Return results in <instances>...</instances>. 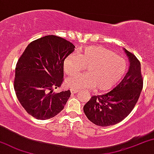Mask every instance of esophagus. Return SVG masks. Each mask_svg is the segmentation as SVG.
Returning <instances> with one entry per match:
<instances>
[{
	"label": "esophagus",
	"instance_id": "obj_1",
	"mask_svg": "<svg viewBox=\"0 0 154 154\" xmlns=\"http://www.w3.org/2000/svg\"><path fill=\"white\" fill-rule=\"evenodd\" d=\"M70 91L72 94H75V93L78 92V90L77 89H70Z\"/></svg>",
	"mask_w": 154,
	"mask_h": 154
}]
</instances>
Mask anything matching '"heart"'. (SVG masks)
I'll list each match as a JSON object with an SVG mask.
<instances>
[{
	"label": "heart",
	"instance_id": "b5f03b06",
	"mask_svg": "<svg viewBox=\"0 0 154 154\" xmlns=\"http://www.w3.org/2000/svg\"><path fill=\"white\" fill-rule=\"evenodd\" d=\"M64 71L74 75L87 66V72L67 79L72 89H88L94 86L100 91H106L115 86L126 69L124 58L100 46H89L77 54H69L64 61Z\"/></svg>",
	"mask_w": 154,
	"mask_h": 154
}]
</instances>
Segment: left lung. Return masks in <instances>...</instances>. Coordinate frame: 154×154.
I'll use <instances>...</instances> for the list:
<instances>
[{"label": "left lung", "mask_w": 154, "mask_h": 154, "mask_svg": "<svg viewBox=\"0 0 154 154\" xmlns=\"http://www.w3.org/2000/svg\"><path fill=\"white\" fill-rule=\"evenodd\" d=\"M124 50L130 66L124 79L109 92L91 97L84 106L85 115L97 126H108L119 123L131 113L139 100L143 84L141 63L133 53Z\"/></svg>", "instance_id": "1"}]
</instances>
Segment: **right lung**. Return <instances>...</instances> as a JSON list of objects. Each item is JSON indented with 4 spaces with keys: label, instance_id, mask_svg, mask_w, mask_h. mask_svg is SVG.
<instances>
[{
    "label": "right lung",
    "instance_id": "obj_1",
    "mask_svg": "<svg viewBox=\"0 0 154 154\" xmlns=\"http://www.w3.org/2000/svg\"><path fill=\"white\" fill-rule=\"evenodd\" d=\"M75 45L61 37L47 35L31 42L15 67L14 89L25 110L37 119L45 120L61 112L69 90L54 93L63 82L64 61Z\"/></svg>",
    "mask_w": 154,
    "mask_h": 154
}]
</instances>
